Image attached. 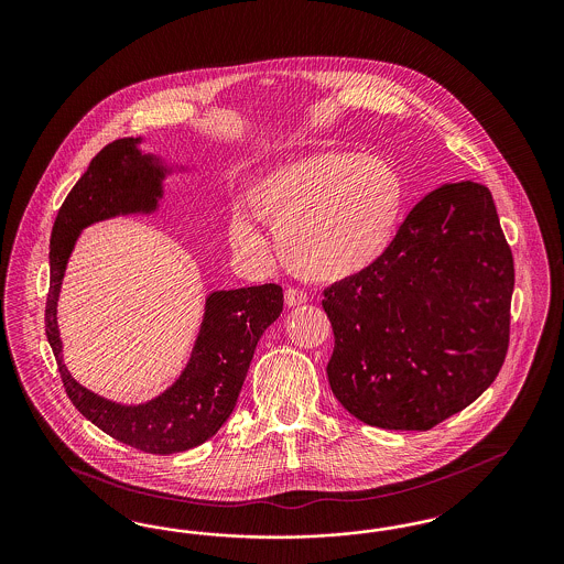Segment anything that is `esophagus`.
Instances as JSON below:
<instances>
[{
	"mask_svg": "<svg viewBox=\"0 0 564 564\" xmlns=\"http://www.w3.org/2000/svg\"><path fill=\"white\" fill-rule=\"evenodd\" d=\"M304 302H308V295H306V292L295 290V288L285 290V304H288L290 308H292V306H297V304H304Z\"/></svg>",
	"mask_w": 564,
	"mask_h": 564,
	"instance_id": "esophagus-1",
	"label": "esophagus"
}]
</instances>
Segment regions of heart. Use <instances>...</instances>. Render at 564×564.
<instances>
[{
  "mask_svg": "<svg viewBox=\"0 0 564 564\" xmlns=\"http://www.w3.org/2000/svg\"><path fill=\"white\" fill-rule=\"evenodd\" d=\"M405 196V180L393 162L322 152L270 169L247 189V205L272 228L290 269L336 283L384 258L400 230ZM230 241L245 256L267 251V239L242 212L232 215Z\"/></svg>",
  "mask_w": 564,
  "mask_h": 564,
  "instance_id": "obj_1",
  "label": "heart"
}]
</instances>
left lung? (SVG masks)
I'll return each mask as SVG.
<instances>
[{"label":"left lung","instance_id":"8db88e82","mask_svg":"<svg viewBox=\"0 0 564 564\" xmlns=\"http://www.w3.org/2000/svg\"><path fill=\"white\" fill-rule=\"evenodd\" d=\"M513 258L490 189L444 184L375 269L323 292L327 380L355 419L427 431L476 402L510 345Z\"/></svg>","mask_w":564,"mask_h":564}]
</instances>
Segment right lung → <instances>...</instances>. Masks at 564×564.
I'll use <instances>...</instances> for the list:
<instances>
[{"instance_id":"1","label":"right lung","mask_w":564,"mask_h":564,"mask_svg":"<svg viewBox=\"0 0 564 564\" xmlns=\"http://www.w3.org/2000/svg\"><path fill=\"white\" fill-rule=\"evenodd\" d=\"M139 143L141 137H124L106 145L58 209L51 237L46 336L69 400L93 425L137 451L173 455L200 446L228 421L258 340L283 311V290L267 283L207 295L188 366L152 402H109L72 378L63 364L56 302L74 245L82 230L95 221L156 212L162 180L171 171L156 156L141 154Z\"/></svg>"}]
</instances>
